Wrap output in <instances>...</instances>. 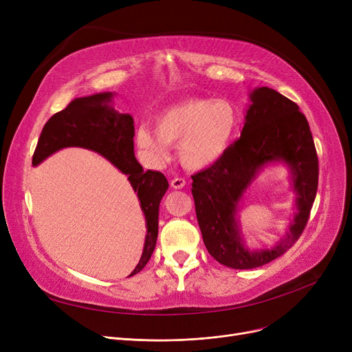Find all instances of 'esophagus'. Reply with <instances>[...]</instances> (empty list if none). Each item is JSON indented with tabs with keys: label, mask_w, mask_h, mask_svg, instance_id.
<instances>
[{
	"label": "esophagus",
	"mask_w": 352,
	"mask_h": 352,
	"mask_svg": "<svg viewBox=\"0 0 352 352\" xmlns=\"http://www.w3.org/2000/svg\"><path fill=\"white\" fill-rule=\"evenodd\" d=\"M186 179L184 178H179V177H175V178H173L171 179V187L173 188H175V190H181V188H184L186 187Z\"/></svg>",
	"instance_id": "34e87169"
}]
</instances>
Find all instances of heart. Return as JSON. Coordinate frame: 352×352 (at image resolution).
<instances>
[{
	"label": "heart",
	"mask_w": 352,
	"mask_h": 352,
	"mask_svg": "<svg viewBox=\"0 0 352 352\" xmlns=\"http://www.w3.org/2000/svg\"><path fill=\"white\" fill-rule=\"evenodd\" d=\"M239 114L226 98H192L165 108L155 129L140 125L137 146L151 165L170 160V145L178 144V158L190 170H204L228 151L238 131Z\"/></svg>",
	"instance_id": "1"
}]
</instances>
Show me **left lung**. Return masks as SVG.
Segmentation results:
<instances>
[{
	"mask_svg": "<svg viewBox=\"0 0 352 352\" xmlns=\"http://www.w3.org/2000/svg\"><path fill=\"white\" fill-rule=\"evenodd\" d=\"M244 128L228 151L210 168L192 175V197L202 239L215 260L230 268L251 270L285 254L302 234L318 187V157L298 105L272 88L250 94ZM271 162H284L298 194V212L287 234L270 250H248L234 219L245 190Z\"/></svg>",
	"mask_w": 352,
	"mask_h": 352,
	"instance_id": "obj_1",
	"label": "left lung"
}]
</instances>
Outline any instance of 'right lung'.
I'll return each mask as SVG.
<instances>
[{"label":"right lung","instance_id":"1","mask_svg":"<svg viewBox=\"0 0 352 352\" xmlns=\"http://www.w3.org/2000/svg\"><path fill=\"white\" fill-rule=\"evenodd\" d=\"M134 120L113 107V92H101L72 100L63 111L54 114L44 125L32 155L38 165L55 151L67 146H81L107 158L128 175V181L140 199L146 221V235L135 275L154 252L158 236L160 202L168 190V181L158 171H144L134 155Z\"/></svg>","mask_w":352,"mask_h":352}]
</instances>
